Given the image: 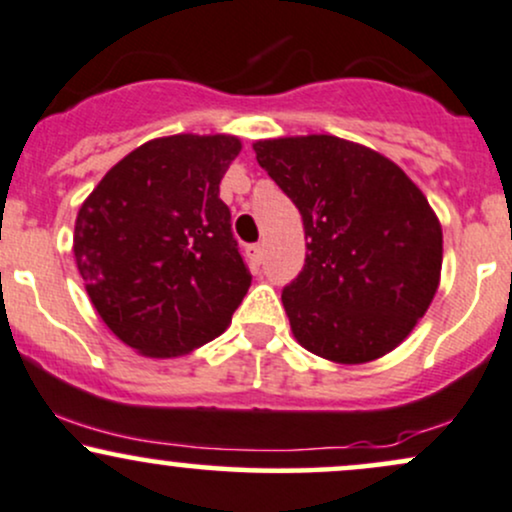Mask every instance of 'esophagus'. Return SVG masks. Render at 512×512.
<instances>
[{"label":"esophagus","mask_w":512,"mask_h":512,"mask_svg":"<svg viewBox=\"0 0 512 512\" xmlns=\"http://www.w3.org/2000/svg\"><path fill=\"white\" fill-rule=\"evenodd\" d=\"M262 257H264V250H262V245H260V243L248 245V260H250V264H252V269L260 267V264H262Z\"/></svg>","instance_id":"obj_1"}]
</instances>
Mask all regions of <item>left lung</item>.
I'll list each match as a JSON object with an SVG mask.
<instances>
[{
    "instance_id": "left-lung-1",
    "label": "left lung",
    "mask_w": 512,
    "mask_h": 512,
    "mask_svg": "<svg viewBox=\"0 0 512 512\" xmlns=\"http://www.w3.org/2000/svg\"><path fill=\"white\" fill-rule=\"evenodd\" d=\"M252 149L303 216V272L281 293L296 342L344 366L390 354L440 284L443 228L424 192L390 158L332 134Z\"/></svg>"
}]
</instances>
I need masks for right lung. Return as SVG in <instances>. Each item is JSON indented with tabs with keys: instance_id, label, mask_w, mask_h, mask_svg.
Wrapping results in <instances>:
<instances>
[{
	"instance_id": "add662e5",
	"label": "right lung",
	"mask_w": 512,
	"mask_h": 512,
	"mask_svg": "<svg viewBox=\"0 0 512 512\" xmlns=\"http://www.w3.org/2000/svg\"><path fill=\"white\" fill-rule=\"evenodd\" d=\"M243 144L231 134L151 139L81 204L74 260L101 320L142 356H185L231 325L252 276L219 199Z\"/></svg>"
}]
</instances>
